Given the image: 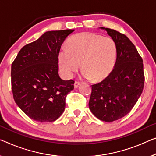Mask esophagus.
Segmentation results:
<instances>
[{
    "mask_svg": "<svg viewBox=\"0 0 156 156\" xmlns=\"http://www.w3.org/2000/svg\"><path fill=\"white\" fill-rule=\"evenodd\" d=\"M80 85V83L79 81H75V83H74V87L77 88L79 85Z\"/></svg>",
    "mask_w": 156,
    "mask_h": 156,
    "instance_id": "esophagus-1",
    "label": "esophagus"
}]
</instances>
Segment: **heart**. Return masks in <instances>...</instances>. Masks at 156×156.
Masks as SVG:
<instances>
[{
    "mask_svg": "<svg viewBox=\"0 0 156 156\" xmlns=\"http://www.w3.org/2000/svg\"><path fill=\"white\" fill-rule=\"evenodd\" d=\"M117 55V44L112 38L85 32L71 37L67 48H61L58 62L67 77H72L81 63L83 77L99 81L113 71Z\"/></svg>",
    "mask_w": 156,
    "mask_h": 156,
    "instance_id": "b5f03b06",
    "label": "heart"
}]
</instances>
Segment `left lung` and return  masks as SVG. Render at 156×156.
<instances>
[{
  "label": "left lung",
  "instance_id": "obj_1",
  "mask_svg": "<svg viewBox=\"0 0 156 156\" xmlns=\"http://www.w3.org/2000/svg\"><path fill=\"white\" fill-rule=\"evenodd\" d=\"M101 29H105L117 44V59L107 77L92 85L89 108L99 120L113 122L126 115L142 93L145 80L143 59L125 34Z\"/></svg>",
  "mask_w": 156,
  "mask_h": 156
}]
</instances>
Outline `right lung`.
Instances as JSON below:
<instances>
[{"label": "right lung", "mask_w": 156, "mask_h": 156, "mask_svg": "<svg viewBox=\"0 0 156 156\" xmlns=\"http://www.w3.org/2000/svg\"><path fill=\"white\" fill-rule=\"evenodd\" d=\"M73 29L47 31L24 45L11 66L15 103L25 114L41 122H53L65 109L66 95L74 80H64L58 73V55Z\"/></svg>", "instance_id": "add662e5"}]
</instances>
